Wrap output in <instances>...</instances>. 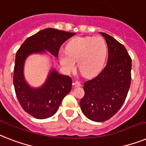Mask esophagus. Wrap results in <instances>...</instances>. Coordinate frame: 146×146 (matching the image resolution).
Masks as SVG:
<instances>
[{"label":"esophagus","instance_id":"1","mask_svg":"<svg viewBox=\"0 0 146 146\" xmlns=\"http://www.w3.org/2000/svg\"><path fill=\"white\" fill-rule=\"evenodd\" d=\"M74 87H80L81 85H80V84L78 81H75L74 83Z\"/></svg>","mask_w":146,"mask_h":146}]
</instances>
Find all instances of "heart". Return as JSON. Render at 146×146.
<instances>
[{
	"instance_id": "obj_1",
	"label": "heart",
	"mask_w": 146,
	"mask_h": 146,
	"mask_svg": "<svg viewBox=\"0 0 146 146\" xmlns=\"http://www.w3.org/2000/svg\"><path fill=\"white\" fill-rule=\"evenodd\" d=\"M107 54L108 46L102 37H77L68 42L66 50H60L59 59L67 74L74 70L78 61V68L81 74L90 78L101 72Z\"/></svg>"
}]
</instances>
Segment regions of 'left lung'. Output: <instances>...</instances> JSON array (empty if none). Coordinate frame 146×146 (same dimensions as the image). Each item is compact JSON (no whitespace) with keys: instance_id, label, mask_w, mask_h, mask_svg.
Instances as JSON below:
<instances>
[{"instance_id":"8db88e82","label":"left lung","mask_w":146,"mask_h":146,"mask_svg":"<svg viewBox=\"0 0 146 146\" xmlns=\"http://www.w3.org/2000/svg\"><path fill=\"white\" fill-rule=\"evenodd\" d=\"M99 33L108 44V62L96 78L84 83L85 95L80 102L84 115L98 122L110 119L119 111L131 80V59L125 46L105 33Z\"/></svg>"}]
</instances>
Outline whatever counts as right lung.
Returning a JSON list of instances; mask_svg holds the SVG:
<instances>
[{"label": "right lung", "mask_w": 146, "mask_h": 146, "mask_svg": "<svg viewBox=\"0 0 146 146\" xmlns=\"http://www.w3.org/2000/svg\"><path fill=\"white\" fill-rule=\"evenodd\" d=\"M74 35L54 28L44 29L27 38L17 51L13 75L15 94L25 111L36 119H47L56 113L62 99L72 90V80L52 66L42 86H31L25 78V61L31 55L47 51L57 58L62 43Z\"/></svg>", "instance_id": "add662e5"}]
</instances>
